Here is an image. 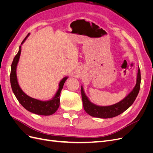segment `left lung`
I'll use <instances>...</instances> for the list:
<instances>
[{"instance_id":"obj_1","label":"left lung","mask_w":153,"mask_h":153,"mask_svg":"<svg viewBox=\"0 0 153 153\" xmlns=\"http://www.w3.org/2000/svg\"><path fill=\"white\" fill-rule=\"evenodd\" d=\"M140 82V70L139 67H138L137 83L132 91L129 92L128 95L121 101L110 106H98L91 102L86 96L83 87L81 86L82 99L84 108L88 114L94 117L107 119L117 116V115L123 113L124 111H126L135 101L138 92H139Z\"/></svg>"}]
</instances>
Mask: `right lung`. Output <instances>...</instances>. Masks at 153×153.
<instances>
[{"label": "right lung", "mask_w": 153, "mask_h": 153, "mask_svg": "<svg viewBox=\"0 0 153 153\" xmlns=\"http://www.w3.org/2000/svg\"><path fill=\"white\" fill-rule=\"evenodd\" d=\"M29 36L28 34L25 38L23 40L21 45L25 42V41ZM22 47L20 46L19 50L14 58L11 68V74H10V82L14 94L15 95L19 103L24 106V107L29 112L41 115H50L54 114L60 105V94H61V90L64 84L65 83L68 76L63 78L60 82L59 84V89L57 90L56 94L54 96L53 98L48 101H41L32 98L31 97L27 95L25 92L22 90L19 84H18L17 76H16V67L21 53Z\"/></svg>", "instance_id": "right-lung-1"}]
</instances>
